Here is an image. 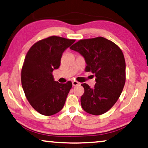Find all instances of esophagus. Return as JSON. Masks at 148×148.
<instances>
[{
	"label": "esophagus",
	"mask_w": 148,
	"mask_h": 148,
	"mask_svg": "<svg viewBox=\"0 0 148 148\" xmlns=\"http://www.w3.org/2000/svg\"><path fill=\"white\" fill-rule=\"evenodd\" d=\"M80 85V83H79L78 82H77V81L72 82V85H73V86H77V85Z\"/></svg>",
	"instance_id": "34e87169"
}]
</instances>
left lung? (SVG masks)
I'll list each match as a JSON object with an SVG mask.
<instances>
[{
  "instance_id": "8db88e82",
  "label": "left lung",
  "mask_w": 148,
  "mask_h": 148,
  "mask_svg": "<svg viewBox=\"0 0 148 148\" xmlns=\"http://www.w3.org/2000/svg\"><path fill=\"white\" fill-rule=\"evenodd\" d=\"M85 58V71L96 76V84L90 88L83 83L85 92L82 107L93 115L105 113L119 100L125 82V61L122 50L104 37L81 39L70 47Z\"/></svg>"
}]
</instances>
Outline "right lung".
Masks as SVG:
<instances>
[{
    "instance_id": "right-lung-1",
    "label": "right lung",
    "mask_w": 148,
    "mask_h": 148,
    "mask_svg": "<svg viewBox=\"0 0 148 148\" xmlns=\"http://www.w3.org/2000/svg\"><path fill=\"white\" fill-rule=\"evenodd\" d=\"M58 36L37 41L28 51L21 70V83L32 107L45 116L60 112L72 88V82L54 81L52 72L58 69L64 51L75 42Z\"/></svg>"
}]
</instances>
